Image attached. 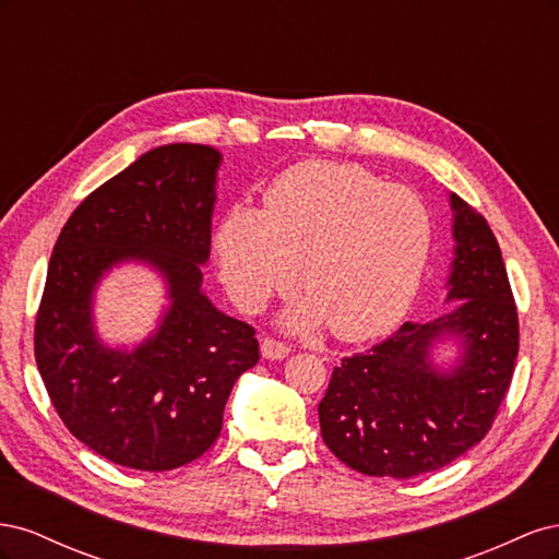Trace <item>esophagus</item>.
I'll list each match as a JSON object with an SVG mask.
<instances>
[{
    "mask_svg": "<svg viewBox=\"0 0 559 559\" xmlns=\"http://www.w3.org/2000/svg\"><path fill=\"white\" fill-rule=\"evenodd\" d=\"M289 352H292L289 347L280 341H273V337H265V341L261 343V354L267 361H280L284 357H289Z\"/></svg>",
    "mask_w": 559,
    "mask_h": 559,
    "instance_id": "esophagus-1",
    "label": "esophagus"
}]
</instances>
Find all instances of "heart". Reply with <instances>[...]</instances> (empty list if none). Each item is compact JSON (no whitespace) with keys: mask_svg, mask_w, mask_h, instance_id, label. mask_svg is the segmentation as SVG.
I'll return each instance as SVG.
<instances>
[{"mask_svg":"<svg viewBox=\"0 0 559 559\" xmlns=\"http://www.w3.org/2000/svg\"><path fill=\"white\" fill-rule=\"evenodd\" d=\"M431 242L417 193L331 160L289 167L267 186L263 210L235 205L216 228L222 280L242 308L259 310L300 277L308 298L282 324L294 333L331 324L345 343L378 337L405 314Z\"/></svg>","mask_w":559,"mask_h":559,"instance_id":"obj_1","label":"heart"}]
</instances>
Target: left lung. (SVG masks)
<instances>
[{"mask_svg": "<svg viewBox=\"0 0 559 559\" xmlns=\"http://www.w3.org/2000/svg\"><path fill=\"white\" fill-rule=\"evenodd\" d=\"M450 195L452 261L438 319L405 321L333 368L319 403L321 438L366 476L415 478L480 443L509 392L518 312L485 218Z\"/></svg>", "mask_w": 559, "mask_h": 559, "instance_id": "1", "label": "left lung"}]
</instances>
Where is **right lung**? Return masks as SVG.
Wrapping results in <instances>:
<instances>
[{
	"label": "right lung",
	"instance_id": "obj_1",
	"mask_svg": "<svg viewBox=\"0 0 559 559\" xmlns=\"http://www.w3.org/2000/svg\"><path fill=\"white\" fill-rule=\"evenodd\" d=\"M222 151L165 144L93 191L48 261L35 357L64 427L105 460L170 471L222 433L233 384L259 361L253 329L202 292ZM142 264L166 289L140 344L98 335L96 289L111 269Z\"/></svg>",
	"mask_w": 559,
	"mask_h": 559
}]
</instances>
